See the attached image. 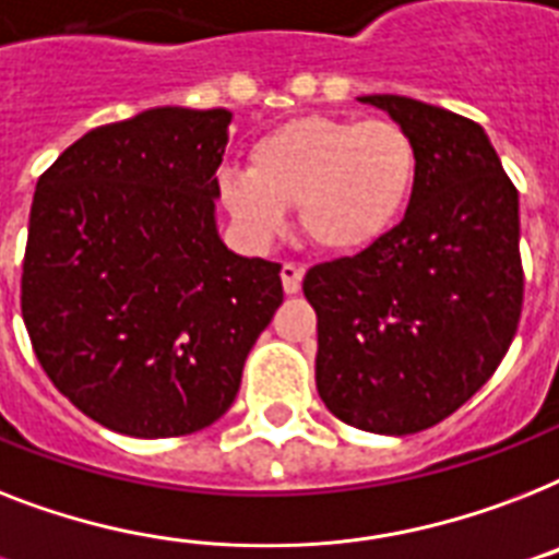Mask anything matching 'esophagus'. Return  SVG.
<instances>
[{
  "instance_id": "obj_1",
  "label": "esophagus",
  "mask_w": 559,
  "mask_h": 559,
  "mask_svg": "<svg viewBox=\"0 0 559 559\" xmlns=\"http://www.w3.org/2000/svg\"><path fill=\"white\" fill-rule=\"evenodd\" d=\"M301 278H304V270L298 264H284L281 266V284H284V293L295 295L301 289Z\"/></svg>"
}]
</instances>
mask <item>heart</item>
Returning <instances> with one entry per match:
<instances>
[{
    "label": "heart",
    "instance_id": "b5f03b06",
    "mask_svg": "<svg viewBox=\"0 0 559 559\" xmlns=\"http://www.w3.org/2000/svg\"><path fill=\"white\" fill-rule=\"evenodd\" d=\"M419 180V152L396 120L310 115L249 146V169L217 175V198L238 233L264 247L298 206L301 233L324 252L356 255L393 233Z\"/></svg>",
    "mask_w": 559,
    "mask_h": 559
}]
</instances>
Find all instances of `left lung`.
Masks as SVG:
<instances>
[{
    "instance_id": "8db88e82",
    "label": "left lung",
    "mask_w": 559,
    "mask_h": 559,
    "mask_svg": "<svg viewBox=\"0 0 559 559\" xmlns=\"http://www.w3.org/2000/svg\"><path fill=\"white\" fill-rule=\"evenodd\" d=\"M361 103L411 131L419 180L393 233L304 275L316 388L353 428L405 437L465 405L514 342L520 194L479 122L399 94Z\"/></svg>"
}]
</instances>
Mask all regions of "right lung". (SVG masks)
Masks as SVG:
<instances>
[{"mask_svg":"<svg viewBox=\"0 0 559 559\" xmlns=\"http://www.w3.org/2000/svg\"><path fill=\"white\" fill-rule=\"evenodd\" d=\"M226 108L163 106L76 140L39 177L22 319L62 396L140 439L209 428L284 301L281 266L217 235Z\"/></svg>","mask_w":559,"mask_h":559,"instance_id":"add662e5","label":"right lung"}]
</instances>
